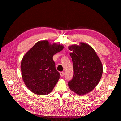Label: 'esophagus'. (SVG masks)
Here are the masks:
<instances>
[{"label": "esophagus", "mask_w": 121, "mask_h": 121, "mask_svg": "<svg viewBox=\"0 0 121 121\" xmlns=\"http://www.w3.org/2000/svg\"><path fill=\"white\" fill-rule=\"evenodd\" d=\"M65 73L64 72H61L60 73V76H61V77L64 76H65Z\"/></svg>", "instance_id": "obj_1"}]
</instances>
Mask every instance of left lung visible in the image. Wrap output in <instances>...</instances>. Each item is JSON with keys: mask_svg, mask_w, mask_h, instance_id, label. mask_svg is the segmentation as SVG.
Here are the masks:
<instances>
[{"mask_svg": "<svg viewBox=\"0 0 121 121\" xmlns=\"http://www.w3.org/2000/svg\"><path fill=\"white\" fill-rule=\"evenodd\" d=\"M69 49L72 51L74 75L69 81L71 90L79 95L92 91L99 82L103 72L101 61L93 48L84 43L72 45Z\"/></svg>", "mask_w": 121, "mask_h": 121, "instance_id": "1", "label": "left lung"}]
</instances>
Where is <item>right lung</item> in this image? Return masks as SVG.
I'll return each mask as SVG.
<instances>
[{
  "label": "right lung",
  "instance_id": "1",
  "mask_svg": "<svg viewBox=\"0 0 121 121\" xmlns=\"http://www.w3.org/2000/svg\"><path fill=\"white\" fill-rule=\"evenodd\" d=\"M63 46L44 41H39L25 54L21 61L23 80L32 92L41 95L49 94L60 78L53 56Z\"/></svg>",
  "mask_w": 121,
  "mask_h": 121
}]
</instances>
